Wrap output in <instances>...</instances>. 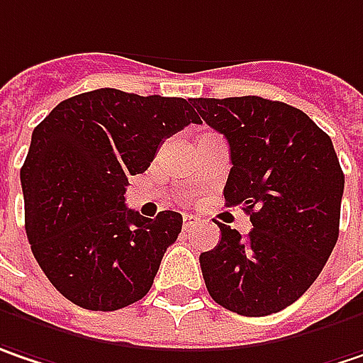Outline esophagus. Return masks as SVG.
I'll use <instances>...</instances> for the list:
<instances>
[{"label":"esophagus","mask_w":363,"mask_h":363,"mask_svg":"<svg viewBox=\"0 0 363 363\" xmlns=\"http://www.w3.org/2000/svg\"><path fill=\"white\" fill-rule=\"evenodd\" d=\"M199 224V218L197 216H193V213H184L182 216V225L184 228H193V225Z\"/></svg>","instance_id":"34e87169"}]
</instances>
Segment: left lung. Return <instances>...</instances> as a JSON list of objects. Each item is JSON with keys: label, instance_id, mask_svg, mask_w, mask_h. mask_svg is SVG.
I'll return each mask as SVG.
<instances>
[{"label": "left lung", "instance_id": "1", "mask_svg": "<svg viewBox=\"0 0 363 363\" xmlns=\"http://www.w3.org/2000/svg\"><path fill=\"white\" fill-rule=\"evenodd\" d=\"M199 121L230 143L228 205H242L252 230L220 224L201 252L209 296L242 316L294 304L320 275L339 238L345 177L330 138L286 102L261 96L193 98Z\"/></svg>", "mask_w": 363, "mask_h": 363}]
</instances>
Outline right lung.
Segmentation results:
<instances>
[{
    "label": "right lung",
    "instance_id": "obj_1",
    "mask_svg": "<svg viewBox=\"0 0 363 363\" xmlns=\"http://www.w3.org/2000/svg\"><path fill=\"white\" fill-rule=\"evenodd\" d=\"M199 123L184 98L100 88L59 102L38 123L20 182L26 236L57 291L86 310L141 300L182 228L125 205L129 177L150 168L164 139Z\"/></svg>",
    "mask_w": 363,
    "mask_h": 363
}]
</instances>
